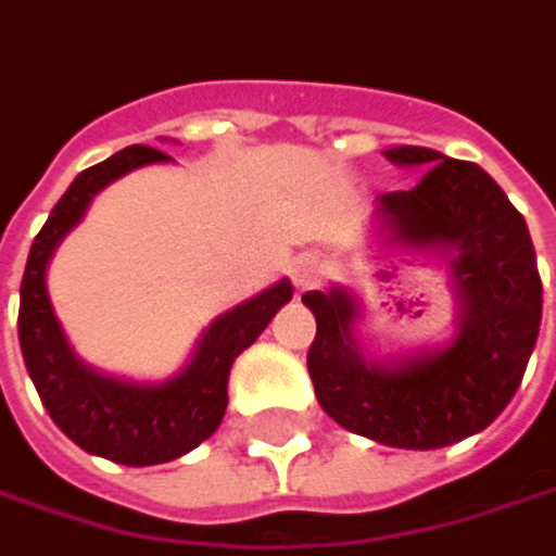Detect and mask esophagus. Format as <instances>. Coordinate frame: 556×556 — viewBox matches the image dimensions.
Returning <instances> with one entry per match:
<instances>
[{"instance_id": "1", "label": "esophagus", "mask_w": 556, "mask_h": 556, "mask_svg": "<svg viewBox=\"0 0 556 556\" xmlns=\"http://www.w3.org/2000/svg\"><path fill=\"white\" fill-rule=\"evenodd\" d=\"M292 282H295V289H302V292H305V289H312V286L318 282V264H315V261H308V257H305V261H299V264H295V270H292Z\"/></svg>"}]
</instances>
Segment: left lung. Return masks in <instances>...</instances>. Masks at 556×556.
<instances>
[{
  "mask_svg": "<svg viewBox=\"0 0 556 556\" xmlns=\"http://www.w3.org/2000/svg\"><path fill=\"white\" fill-rule=\"evenodd\" d=\"M387 157L428 167L415 189L380 195L377 215L389 241L454 254L457 334L438 351L377 364L351 334L354 299L315 289L302 295L318 325L308 377L341 428L389 447L434 451L483 431L511 402L541 328V277L521 212L486 169L431 148H392Z\"/></svg>",
  "mask_w": 556,
  "mask_h": 556,
  "instance_id": "obj_1",
  "label": "left lung"
}]
</instances>
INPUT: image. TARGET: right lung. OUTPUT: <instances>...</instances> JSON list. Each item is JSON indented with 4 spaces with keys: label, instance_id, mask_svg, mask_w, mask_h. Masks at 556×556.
<instances>
[{
    "label": "right lung",
    "instance_id": "add662e5",
    "mask_svg": "<svg viewBox=\"0 0 556 556\" xmlns=\"http://www.w3.org/2000/svg\"><path fill=\"white\" fill-rule=\"evenodd\" d=\"M164 161H169L164 151L131 144L83 169L38 231L22 277L18 344L45 408L73 444L125 467L167 464L215 434L228 405V374L235 357L257 341L279 305L292 299L289 279H279L261 295L218 315L199 338L189 367L167 383H125L76 361L51 308L45 282L48 261L102 186L144 164Z\"/></svg>",
    "mask_w": 556,
    "mask_h": 556
}]
</instances>
